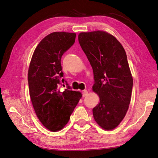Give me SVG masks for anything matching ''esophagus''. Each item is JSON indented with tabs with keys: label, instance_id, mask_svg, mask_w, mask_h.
<instances>
[{
	"label": "esophagus",
	"instance_id": "1",
	"mask_svg": "<svg viewBox=\"0 0 158 158\" xmlns=\"http://www.w3.org/2000/svg\"><path fill=\"white\" fill-rule=\"evenodd\" d=\"M88 92L87 90H84L83 91V94H82V96L85 97V96H86L88 95Z\"/></svg>",
	"mask_w": 158,
	"mask_h": 158
}]
</instances>
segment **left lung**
Segmentation results:
<instances>
[{
    "mask_svg": "<svg viewBox=\"0 0 158 158\" xmlns=\"http://www.w3.org/2000/svg\"><path fill=\"white\" fill-rule=\"evenodd\" d=\"M78 40L93 69L92 90L100 98L93 109L94 118L103 129L113 130L125 117L131 99L133 79L126 51L104 31L81 32Z\"/></svg>",
    "mask_w": 158,
    "mask_h": 158,
    "instance_id": "1",
    "label": "left lung"
}]
</instances>
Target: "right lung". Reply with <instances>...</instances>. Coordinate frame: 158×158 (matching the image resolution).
<instances>
[{
	"label": "right lung",
	"instance_id": "obj_1",
	"mask_svg": "<svg viewBox=\"0 0 158 158\" xmlns=\"http://www.w3.org/2000/svg\"><path fill=\"white\" fill-rule=\"evenodd\" d=\"M76 36V33L66 32L48 35L35 48L30 62L31 102L39 120L51 131H60L66 126L82 97L80 92L65 89L61 92L59 88L60 77L63 76L61 56L73 45Z\"/></svg>",
	"mask_w": 158,
	"mask_h": 158
}]
</instances>
